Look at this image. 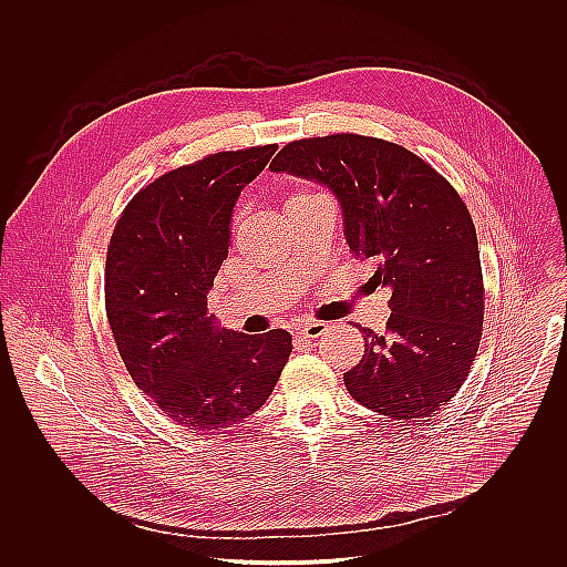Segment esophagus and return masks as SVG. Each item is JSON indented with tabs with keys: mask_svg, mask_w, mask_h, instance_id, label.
Wrapping results in <instances>:
<instances>
[{
	"mask_svg": "<svg viewBox=\"0 0 567 567\" xmlns=\"http://www.w3.org/2000/svg\"><path fill=\"white\" fill-rule=\"evenodd\" d=\"M327 331L324 322H302L296 327V336L298 338H307V340H316Z\"/></svg>",
	"mask_w": 567,
	"mask_h": 567,
	"instance_id": "1",
	"label": "esophagus"
}]
</instances>
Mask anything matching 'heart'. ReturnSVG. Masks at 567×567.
<instances>
[{"instance_id":"1","label":"heart","mask_w":567,"mask_h":567,"mask_svg":"<svg viewBox=\"0 0 567 567\" xmlns=\"http://www.w3.org/2000/svg\"><path fill=\"white\" fill-rule=\"evenodd\" d=\"M307 196H313V194H296V196H291V200H298V198H307Z\"/></svg>"}]
</instances>
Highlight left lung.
I'll use <instances>...</instances> for the list:
<instances>
[{
  "label": "left lung",
  "instance_id": "8db88e82",
  "mask_svg": "<svg viewBox=\"0 0 567 567\" xmlns=\"http://www.w3.org/2000/svg\"><path fill=\"white\" fill-rule=\"evenodd\" d=\"M329 187L353 256L391 289L386 333H364L344 373L362 406L393 420L435 415L466 382L484 324L477 231L455 187L406 147L360 134L287 143L269 165Z\"/></svg>",
  "mask_w": 567,
  "mask_h": 567
}]
</instances>
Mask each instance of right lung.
Here are the masks:
<instances>
[{
	"label": "right lung",
	"mask_w": 567,
	"mask_h": 567,
	"mask_svg": "<svg viewBox=\"0 0 567 567\" xmlns=\"http://www.w3.org/2000/svg\"><path fill=\"white\" fill-rule=\"evenodd\" d=\"M278 145L209 154L145 185L123 209L105 258V313L134 384L165 417L218 431L271 395L291 336H247L207 316L229 251L234 205Z\"/></svg>",
	"instance_id": "add662e5"
}]
</instances>
